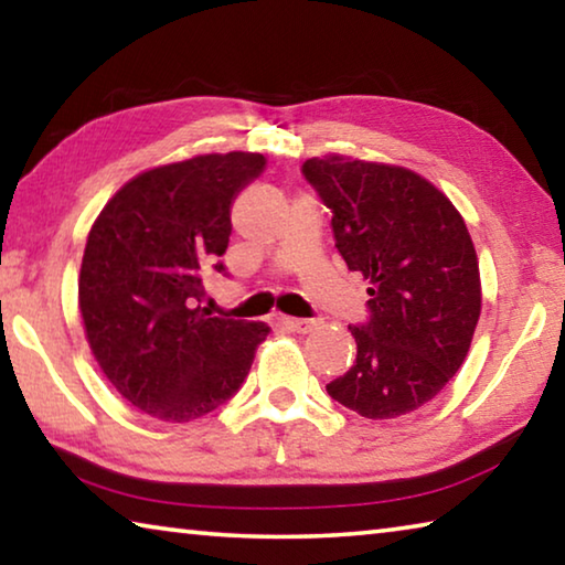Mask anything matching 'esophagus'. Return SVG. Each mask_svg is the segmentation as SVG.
Returning a JSON list of instances; mask_svg holds the SVG:
<instances>
[{
    "instance_id": "obj_1",
    "label": "esophagus",
    "mask_w": 565,
    "mask_h": 565,
    "mask_svg": "<svg viewBox=\"0 0 565 565\" xmlns=\"http://www.w3.org/2000/svg\"><path fill=\"white\" fill-rule=\"evenodd\" d=\"M281 323H284L286 329L296 331V333H306V331H311V329L319 327L317 319H291V317H281Z\"/></svg>"
}]
</instances>
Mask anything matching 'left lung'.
<instances>
[{
    "label": "left lung",
    "instance_id": "8db88e82",
    "mask_svg": "<svg viewBox=\"0 0 565 565\" xmlns=\"http://www.w3.org/2000/svg\"><path fill=\"white\" fill-rule=\"evenodd\" d=\"M331 209L349 271L369 281V321L351 323L356 361L327 384L366 418H396L441 394L481 317V276L463 216L416 171L339 154L306 159Z\"/></svg>",
    "mask_w": 565,
    "mask_h": 565
}]
</instances>
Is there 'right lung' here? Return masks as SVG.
Returning a JSON list of instances; mask_svg holds the SVG:
<instances>
[{
	"instance_id": "add662e5",
	"label": "right lung",
	"mask_w": 565,
	"mask_h": 565,
	"mask_svg": "<svg viewBox=\"0 0 565 565\" xmlns=\"http://www.w3.org/2000/svg\"><path fill=\"white\" fill-rule=\"evenodd\" d=\"M264 169L252 151L149 169L94 222L79 309L94 359L134 408L186 424L242 388L269 329L212 317L204 279L224 271L232 204Z\"/></svg>"
}]
</instances>
